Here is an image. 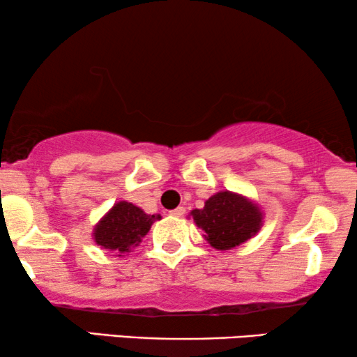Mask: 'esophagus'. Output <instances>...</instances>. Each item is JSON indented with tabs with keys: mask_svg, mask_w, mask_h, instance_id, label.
<instances>
[{
	"mask_svg": "<svg viewBox=\"0 0 357 357\" xmlns=\"http://www.w3.org/2000/svg\"><path fill=\"white\" fill-rule=\"evenodd\" d=\"M183 214H185L183 206H178V208H175V209H172V211H170V216H175V218H182Z\"/></svg>",
	"mask_w": 357,
	"mask_h": 357,
	"instance_id": "34e87169",
	"label": "esophagus"
}]
</instances>
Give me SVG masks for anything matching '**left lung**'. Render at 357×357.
Segmentation results:
<instances>
[{"instance_id": "1", "label": "left lung", "mask_w": 357, "mask_h": 357, "mask_svg": "<svg viewBox=\"0 0 357 357\" xmlns=\"http://www.w3.org/2000/svg\"><path fill=\"white\" fill-rule=\"evenodd\" d=\"M193 222L204 232L216 250H231L257 236L263 226V211L241 193L221 190L204 202L202 209L190 211Z\"/></svg>"}]
</instances>
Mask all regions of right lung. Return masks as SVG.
Masks as SVG:
<instances>
[{
    "mask_svg": "<svg viewBox=\"0 0 357 357\" xmlns=\"http://www.w3.org/2000/svg\"><path fill=\"white\" fill-rule=\"evenodd\" d=\"M160 214H148L133 203L119 202L94 226L92 237L104 250L125 257L138 247Z\"/></svg>",
    "mask_w": 357,
    "mask_h": 357,
    "instance_id": "obj_1",
    "label": "right lung"
}]
</instances>
